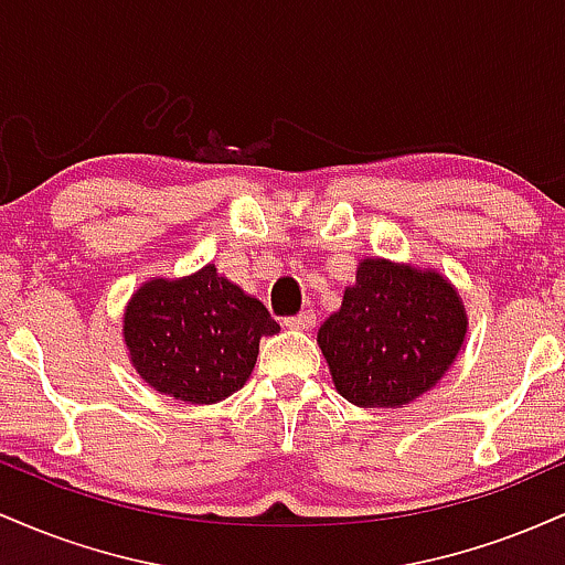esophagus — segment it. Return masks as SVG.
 Masks as SVG:
<instances>
[{"label":"esophagus","mask_w":565,"mask_h":565,"mask_svg":"<svg viewBox=\"0 0 565 565\" xmlns=\"http://www.w3.org/2000/svg\"><path fill=\"white\" fill-rule=\"evenodd\" d=\"M313 323H316L313 310H302V313L284 319V327H289V329H313Z\"/></svg>","instance_id":"obj_1"}]
</instances>
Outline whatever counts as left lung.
<instances>
[{
    "mask_svg": "<svg viewBox=\"0 0 565 565\" xmlns=\"http://www.w3.org/2000/svg\"><path fill=\"white\" fill-rule=\"evenodd\" d=\"M465 332L462 297L438 270L369 257L321 323L319 345L342 398L398 408L449 372Z\"/></svg>",
    "mask_w": 565,
    "mask_h": 565,
    "instance_id": "left-lung-1",
    "label": "left lung"
}]
</instances>
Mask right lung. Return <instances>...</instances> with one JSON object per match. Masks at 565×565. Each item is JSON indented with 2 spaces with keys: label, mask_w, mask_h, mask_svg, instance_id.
<instances>
[{
  "label": "right lung",
  "mask_w": 565,
  "mask_h": 565,
  "mask_svg": "<svg viewBox=\"0 0 565 565\" xmlns=\"http://www.w3.org/2000/svg\"><path fill=\"white\" fill-rule=\"evenodd\" d=\"M278 323L257 297L204 265L183 278H151L125 310V345L153 391L185 404H217L244 387L260 337Z\"/></svg>",
  "instance_id": "add662e5"
}]
</instances>
